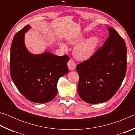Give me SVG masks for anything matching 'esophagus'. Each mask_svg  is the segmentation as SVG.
<instances>
[{
    "mask_svg": "<svg viewBox=\"0 0 135 135\" xmlns=\"http://www.w3.org/2000/svg\"><path fill=\"white\" fill-rule=\"evenodd\" d=\"M67 65L70 70H74L76 68V63L73 59H70L67 63Z\"/></svg>",
    "mask_w": 135,
    "mask_h": 135,
    "instance_id": "obj_1",
    "label": "esophagus"
}]
</instances>
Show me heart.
<instances>
[{
  "mask_svg": "<svg viewBox=\"0 0 135 135\" xmlns=\"http://www.w3.org/2000/svg\"><path fill=\"white\" fill-rule=\"evenodd\" d=\"M82 36L69 40V43L72 45H76L82 39ZM99 40L96 36H92L82 41L75 46L73 50V54L76 58L80 60H86L93 55L97 48ZM61 47L64 51H67V46L64 44H61Z\"/></svg>",
  "mask_w": 135,
  "mask_h": 135,
  "instance_id": "heart-1",
  "label": "heart"
}]
</instances>
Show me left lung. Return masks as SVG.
<instances>
[{"instance_id": "left-lung-1", "label": "left lung", "mask_w": 135, "mask_h": 135, "mask_svg": "<svg viewBox=\"0 0 135 135\" xmlns=\"http://www.w3.org/2000/svg\"><path fill=\"white\" fill-rule=\"evenodd\" d=\"M109 36L93 55L76 66L79 76L78 93L84 102H106L117 92L127 70V47L115 29L108 28Z\"/></svg>"}]
</instances>
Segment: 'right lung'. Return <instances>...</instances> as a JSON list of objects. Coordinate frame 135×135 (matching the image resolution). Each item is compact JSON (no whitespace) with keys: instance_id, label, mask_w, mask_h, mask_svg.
<instances>
[{"instance_id":"right-lung-1","label":"right lung","mask_w":135,"mask_h":135,"mask_svg":"<svg viewBox=\"0 0 135 135\" xmlns=\"http://www.w3.org/2000/svg\"><path fill=\"white\" fill-rule=\"evenodd\" d=\"M27 25L13 37L11 47L10 74L18 89L27 99L46 103L56 97L59 79L68 73V55L56 56L49 52L32 55L24 45Z\"/></svg>"}]
</instances>
